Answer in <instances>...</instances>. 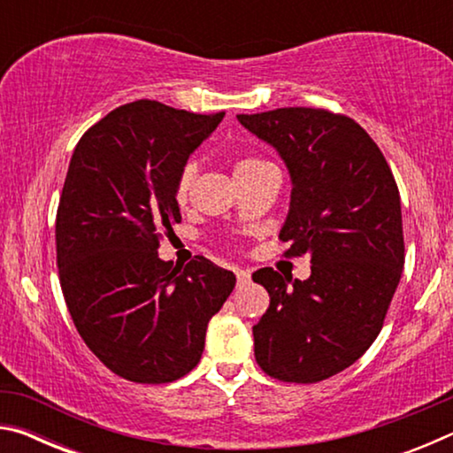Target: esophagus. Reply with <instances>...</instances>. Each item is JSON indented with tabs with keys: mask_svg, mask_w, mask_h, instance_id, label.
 <instances>
[{
	"mask_svg": "<svg viewBox=\"0 0 453 453\" xmlns=\"http://www.w3.org/2000/svg\"><path fill=\"white\" fill-rule=\"evenodd\" d=\"M235 278H237V286H248L251 280V273L248 270H237Z\"/></svg>",
	"mask_w": 453,
	"mask_h": 453,
	"instance_id": "esophagus-1",
	"label": "esophagus"
}]
</instances>
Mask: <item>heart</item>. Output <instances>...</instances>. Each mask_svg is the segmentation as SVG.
<instances>
[{"instance_id": "1", "label": "heart", "mask_w": 453, "mask_h": 453, "mask_svg": "<svg viewBox=\"0 0 453 453\" xmlns=\"http://www.w3.org/2000/svg\"><path fill=\"white\" fill-rule=\"evenodd\" d=\"M265 165H270V164L264 162V159H259V157H242L240 162L235 164V173L256 172V170H259V167H265ZM196 173H197V165L194 162H188L181 167L178 181H175V199H178L180 203L188 202L189 189H191V186H194V180H196Z\"/></svg>"}]
</instances>
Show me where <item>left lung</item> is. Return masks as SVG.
Listing matches in <instances>:
<instances>
[{"label":"left lung","mask_w":453,"mask_h":453,"mask_svg":"<svg viewBox=\"0 0 453 453\" xmlns=\"http://www.w3.org/2000/svg\"><path fill=\"white\" fill-rule=\"evenodd\" d=\"M237 119L286 162L294 188L280 240L288 257L311 262L303 281L272 267L251 275L270 294L254 326L256 362L281 381L327 380L372 346L400 283L397 183L365 129L342 113L280 107Z\"/></svg>","instance_id":"left-lung-1"}]
</instances>
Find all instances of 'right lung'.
Wrapping results in <instances>:
<instances>
[{
  "mask_svg": "<svg viewBox=\"0 0 453 453\" xmlns=\"http://www.w3.org/2000/svg\"><path fill=\"white\" fill-rule=\"evenodd\" d=\"M224 116L140 99L73 150L56 218L59 283L81 340L124 380L167 383L194 370L235 288L232 272L202 256L183 270L157 256L181 221V167Z\"/></svg>",
  "mask_w": 453,
  "mask_h": 453,
  "instance_id": "1",
  "label": "right lung"
}]
</instances>
